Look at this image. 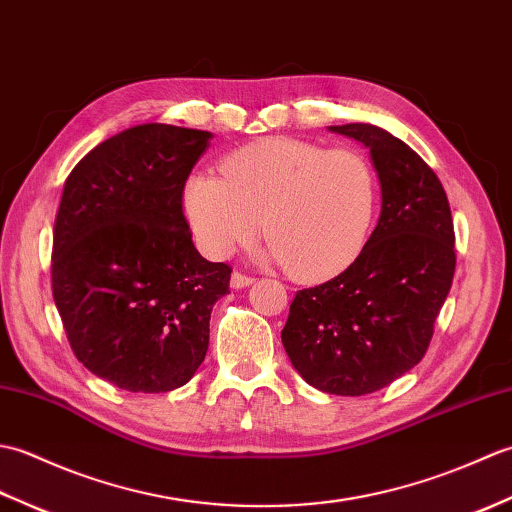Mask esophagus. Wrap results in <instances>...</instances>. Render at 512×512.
Instances as JSON below:
<instances>
[{"label":"esophagus","mask_w":512,"mask_h":512,"mask_svg":"<svg viewBox=\"0 0 512 512\" xmlns=\"http://www.w3.org/2000/svg\"><path fill=\"white\" fill-rule=\"evenodd\" d=\"M253 281H255V279L250 277V275L239 273V270H235L233 277H231V286H233V288H246V286L253 284Z\"/></svg>","instance_id":"1"}]
</instances>
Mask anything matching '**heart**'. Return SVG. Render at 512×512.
<instances>
[{
  "mask_svg": "<svg viewBox=\"0 0 512 512\" xmlns=\"http://www.w3.org/2000/svg\"><path fill=\"white\" fill-rule=\"evenodd\" d=\"M184 213L209 257H226L262 228L266 255L301 281L343 270L363 248L376 209V176L363 154L299 138H264L233 151L222 178L195 173Z\"/></svg>",
  "mask_w": 512,
  "mask_h": 512,
  "instance_id": "b5f03b06",
  "label": "heart"
}]
</instances>
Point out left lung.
I'll return each mask as SVG.
<instances>
[{"label":"left lung","mask_w":512,"mask_h":512,"mask_svg":"<svg viewBox=\"0 0 512 512\" xmlns=\"http://www.w3.org/2000/svg\"><path fill=\"white\" fill-rule=\"evenodd\" d=\"M330 129L369 147L383 211L341 275L297 292L281 343L308 385L363 396L427 354L455 273V233L442 182L416 151L374 125Z\"/></svg>","instance_id":"8db88e82"}]
</instances>
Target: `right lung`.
Listing matches in <instances>:
<instances>
[{
  "label": "right lung",
  "instance_id": "add662e5",
  "mask_svg": "<svg viewBox=\"0 0 512 512\" xmlns=\"http://www.w3.org/2000/svg\"><path fill=\"white\" fill-rule=\"evenodd\" d=\"M209 132L138 125L96 145L65 180L52 297L74 356L127 391L189 383L233 268L191 242L182 193Z\"/></svg>",
  "mask_w": 512,
  "mask_h": 512
}]
</instances>
